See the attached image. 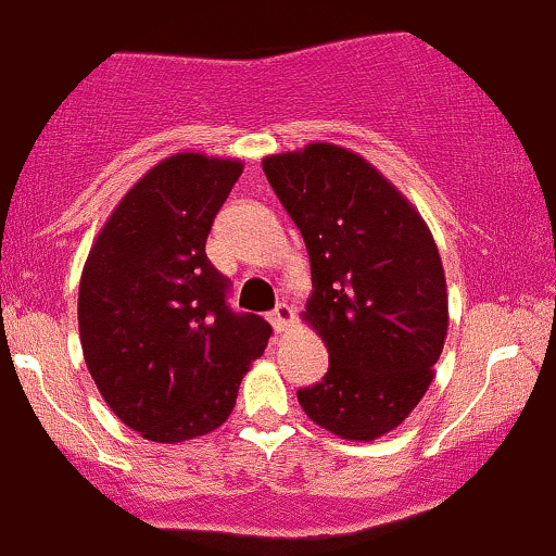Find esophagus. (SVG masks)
Segmentation results:
<instances>
[{"label": "esophagus", "instance_id": "34e87169", "mask_svg": "<svg viewBox=\"0 0 556 556\" xmlns=\"http://www.w3.org/2000/svg\"><path fill=\"white\" fill-rule=\"evenodd\" d=\"M291 323H293V309H291L289 304H278L276 309L270 312V325H273V328H276L278 332L289 330Z\"/></svg>", "mask_w": 556, "mask_h": 556}]
</instances>
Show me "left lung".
<instances>
[{"mask_svg":"<svg viewBox=\"0 0 556 556\" xmlns=\"http://www.w3.org/2000/svg\"><path fill=\"white\" fill-rule=\"evenodd\" d=\"M263 172L304 237L315 291L302 317L330 356L299 403L341 440H377L419 406L447 338L432 231L354 150L309 142L267 155Z\"/></svg>","mask_w":556,"mask_h":556,"instance_id":"1","label":"left lung"}]
</instances>
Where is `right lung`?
Listing matches in <instances>:
<instances>
[{
    "label": "right lung",
    "mask_w": 556,
    "mask_h": 556,
    "mask_svg": "<svg viewBox=\"0 0 556 556\" xmlns=\"http://www.w3.org/2000/svg\"><path fill=\"white\" fill-rule=\"evenodd\" d=\"M241 161L174 153L137 179L90 247L77 296L83 356L129 429L176 445L228 419L270 325L226 304L205 254Z\"/></svg>",
    "instance_id": "obj_1"
}]
</instances>
